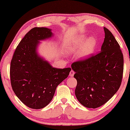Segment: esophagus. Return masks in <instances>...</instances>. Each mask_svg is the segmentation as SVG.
Instances as JSON below:
<instances>
[{
	"label": "esophagus",
	"instance_id": "obj_1",
	"mask_svg": "<svg viewBox=\"0 0 130 130\" xmlns=\"http://www.w3.org/2000/svg\"><path fill=\"white\" fill-rule=\"evenodd\" d=\"M74 73H74V71L72 70L70 71V74H69V76H70V77H73V76H74Z\"/></svg>",
	"mask_w": 130,
	"mask_h": 130
}]
</instances>
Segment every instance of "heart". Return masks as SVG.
Here are the masks:
<instances>
[{
    "label": "heart",
    "mask_w": 130,
    "mask_h": 130,
    "mask_svg": "<svg viewBox=\"0 0 130 130\" xmlns=\"http://www.w3.org/2000/svg\"><path fill=\"white\" fill-rule=\"evenodd\" d=\"M85 35H81L72 39L68 45L69 51L72 53L80 51L79 57L86 59L91 56L97 45V40L95 37H89L87 39Z\"/></svg>",
    "instance_id": "heart-1"
}]
</instances>
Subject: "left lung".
I'll return each mask as SVG.
<instances>
[{"label":"left lung","instance_id":"obj_1","mask_svg":"<svg viewBox=\"0 0 130 130\" xmlns=\"http://www.w3.org/2000/svg\"><path fill=\"white\" fill-rule=\"evenodd\" d=\"M105 38L101 52L71 66L77 80L75 95L86 108H96L116 93L121 83L123 55L110 31L104 28Z\"/></svg>","mask_w":130,"mask_h":130}]
</instances>
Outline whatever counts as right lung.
Masks as SVG:
<instances>
[{"label":"right lung","mask_w":130,"mask_h":130,"mask_svg":"<svg viewBox=\"0 0 130 130\" xmlns=\"http://www.w3.org/2000/svg\"><path fill=\"white\" fill-rule=\"evenodd\" d=\"M52 37L50 28L31 29L17 46L10 63L12 89L23 104L32 109L47 106L52 100L57 87L71 71L70 67H53L37 52L40 41Z\"/></svg>","instance_id":"obj_1"}]
</instances>
